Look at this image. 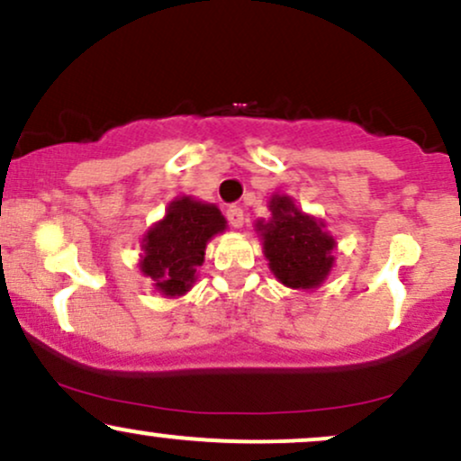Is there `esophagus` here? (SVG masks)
Wrapping results in <instances>:
<instances>
[{"mask_svg": "<svg viewBox=\"0 0 461 461\" xmlns=\"http://www.w3.org/2000/svg\"><path fill=\"white\" fill-rule=\"evenodd\" d=\"M225 214H227V221H230V225L236 227V230H240L242 223H245V214H242V210L238 208V205H230Z\"/></svg>", "mask_w": 461, "mask_h": 461, "instance_id": "esophagus-1", "label": "esophagus"}]
</instances>
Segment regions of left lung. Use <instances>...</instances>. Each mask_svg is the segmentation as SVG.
<instances>
[{"label": "left lung", "mask_w": 461, "mask_h": 461, "mask_svg": "<svg viewBox=\"0 0 461 461\" xmlns=\"http://www.w3.org/2000/svg\"><path fill=\"white\" fill-rule=\"evenodd\" d=\"M268 210L271 219L256 221V231L275 279L285 288H319L336 262V238L325 230V221L303 212L282 193L271 194Z\"/></svg>", "instance_id": "obj_1"}]
</instances>
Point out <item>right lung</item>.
Returning <instances> with one entry per match:
<instances>
[{
  "label": "right lung",
  "instance_id": "1",
  "mask_svg": "<svg viewBox=\"0 0 461 461\" xmlns=\"http://www.w3.org/2000/svg\"><path fill=\"white\" fill-rule=\"evenodd\" d=\"M225 230V216L214 203L190 194L176 197L167 214L142 236L140 273L167 299L182 297L197 282V268L203 264L208 242Z\"/></svg>",
  "mask_w": 461,
  "mask_h": 461
}]
</instances>
